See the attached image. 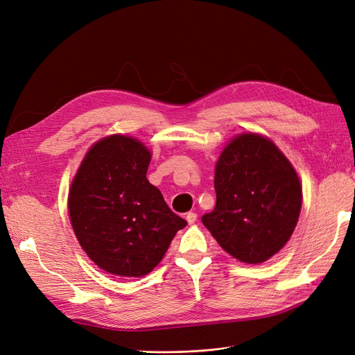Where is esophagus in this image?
Listing matches in <instances>:
<instances>
[{
    "label": "esophagus",
    "instance_id": "esophagus-1",
    "mask_svg": "<svg viewBox=\"0 0 355 355\" xmlns=\"http://www.w3.org/2000/svg\"><path fill=\"white\" fill-rule=\"evenodd\" d=\"M186 220L189 222V225L196 223V220H197V214H196L194 211H189V213L186 214Z\"/></svg>",
    "mask_w": 355,
    "mask_h": 355
}]
</instances>
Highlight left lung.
<instances>
[{"instance_id":"obj_1","label":"left lung","mask_w":355,"mask_h":355,"mask_svg":"<svg viewBox=\"0 0 355 355\" xmlns=\"http://www.w3.org/2000/svg\"><path fill=\"white\" fill-rule=\"evenodd\" d=\"M216 206L202 218L222 248L241 263L263 264L288 242L302 210L295 166L268 136L243 132L214 166Z\"/></svg>"}]
</instances>
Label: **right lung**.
I'll list each match as a JSON object with an SVG mask.
<instances>
[{
  "label": "right lung",
  "mask_w": 355,
  "mask_h": 355,
  "mask_svg": "<svg viewBox=\"0 0 355 355\" xmlns=\"http://www.w3.org/2000/svg\"><path fill=\"white\" fill-rule=\"evenodd\" d=\"M152 152L128 135L97 141L83 158L68 193V213L81 248L105 272L144 277L187 225L146 178Z\"/></svg>",
  "instance_id": "obj_1"
}]
</instances>
